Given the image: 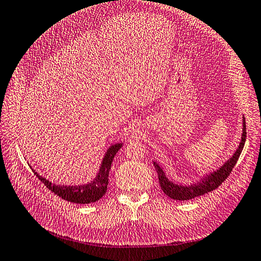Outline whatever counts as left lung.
I'll return each instance as SVG.
<instances>
[{"mask_svg": "<svg viewBox=\"0 0 261 261\" xmlns=\"http://www.w3.org/2000/svg\"><path fill=\"white\" fill-rule=\"evenodd\" d=\"M242 121H244V123H242L241 140L239 143V146L233 153V155L231 156L227 162H224V164L222 166H220L217 171L207 173V174L199 178V181H196L193 184L182 185V184H176L175 182L171 181V179H169V177H166L164 170L162 169L160 164H158V162L153 161V164L159 174V182L161 185V189L163 190V192L173 200L185 201V200L194 199L196 196L203 195L205 193H209L211 191L216 190L220 184H222L224 179L230 175L231 171H232L237 161H238L239 156L242 152V148L245 146L246 136H247L245 117L242 119Z\"/></svg>", "mask_w": 261, "mask_h": 261, "instance_id": "obj_1", "label": "left lung"}]
</instances>
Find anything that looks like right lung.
Instances as JSON below:
<instances>
[{
    "instance_id": "1",
    "label": "right lung",
    "mask_w": 261,
    "mask_h": 261,
    "mask_svg": "<svg viewBox=\"0 0 261 261\" xmlns=\"http://www.w3.org/2000/svg\"><path fill=\"white\" fill-rule=\"evenodd\" d=\"M121 146H123V143H116L108 147L107 152L105 153V156H103L101 161L97 175L92 181L85 184L60 185L52 183L49 182V179L40 175L38 172H36V170H33L31 165L30 167L40 181L58 196H60V198L66 201L73 202V203L88 204L101 199L103 194L106 193L108 185V175L112 167V162L114 160V156L118 152V149H120Z\"/></svg>"
}]
</instances>
